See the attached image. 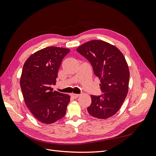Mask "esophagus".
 <instances>
[{"instance_id":"1","label":"esophagus","mask_w":156,"mask_h":156,"mask_svg":"<svg viewBox=\"0 0 156 156\" xmlns=\"http://www.w3.org/2000/svg\"><path fill=\"white\" fill-rule=\"evenodd\" d=\"M79 94H71V96H72L73 98L75 99V98H77L79 97Z\"/></svg>"}]
</instances>
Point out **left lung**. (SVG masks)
Returning <instances> with one entry per match:
<instances>
[{"instance_id":"obj_1","label":"left lung","mask_w":156,"mask_h":156,"mask_svg":"<svg viewBox=\"0 0 156 156\" xmlns=\"http://www.w3.org/2000/svg\"><path fill=\"white\" fill-rule=\"evenodd\" d=\"M77 51L90 62L101 82L103 94L91 96L88 113L100 119L111 117L119 111L128 92L129 71L125 57L115 45L102 40L87 41Z\"/></svg>"}]
</instances>
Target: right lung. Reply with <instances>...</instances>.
I'll return each instance as SVG.
<instances>
[{
	"label": "right lung",
	"mask_w": 156,
	"mask_h": 156,
	"mask_svg": "<svg viewBox=\"0 0 156 156\" xmlns=\"http://www.w3.org/2000/svg\"><path fill=\"white\" fill-rule=\"evenodd\" d=\"M69 49L48 47L27 58L23 66L20 86L27 107L37 120L53 124L63 118L70 101L68 94L53 91L61 62Z\"/></svg>",
	"instance_id": "1"
}]
</instances>
